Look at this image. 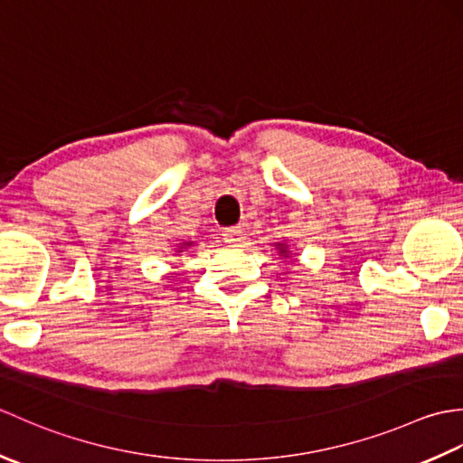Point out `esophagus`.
<instances>
[{
    "instance_id": "34e87169",
    "label": "esophagus",
    "mask_w": 463,
    "mask_h": 463,
    "mask_svg": "<svg viewBox=\"0 0 463 463\" xmlns=\"http://www.w3.org/2000/svg\"><path fill=\"white\" fill-rule=\"evenodd\" d=\"M242 239H244L242 226H231V229L224 231V241L229 242V244H234V247H237V244H241Z\"/></svg>"
}]
</instances>
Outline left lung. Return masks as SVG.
Here are the masks:
<instances>
[{"label": "left lung", "instance_id": "1", "mask_svg": "<svg viewBox=\"0 0 463 463\" xmlns=\"http://www.w3.org/2000/svg\"><path fill=\"white\" fill-rule=\"evenodd\" d=\"M280 252H282V254H284V252H287V250H284V249H280Z\"/></svg>", "mask_w": 463, "mask_h": 463}]
</instances>
